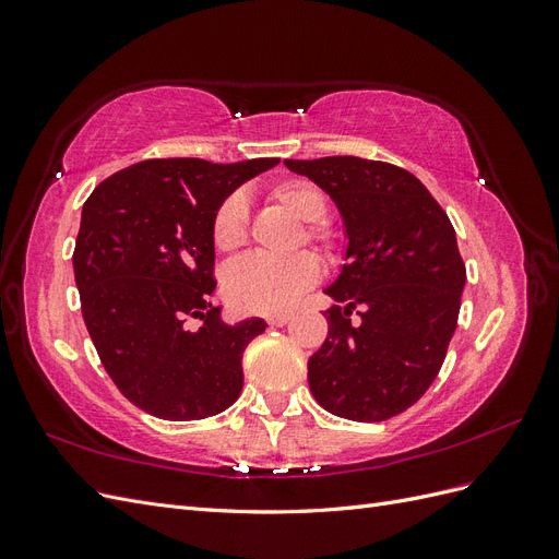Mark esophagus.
<instances>
[{
    "mask_svg": "<svg viewBox=\"0 0 559 559\" xmlns=\"http://www.w3.org/2000/svg\"><path fill=\"white\" fill-rule=\"evenodd\" d=\"M289 319H292V314H286V312L284 314H270L267 317V324L270 326H284Z\"/></svg>",
    "mask_w": 559,
    "mask_h": 559,
    "instance_id": "1",
    "label": "esophagus"
}]
</instances>
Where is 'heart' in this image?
<instances>
[{
	"label": "heart",
	"instance_id": "heart-1",
	"mask_svg": "<svg viewBox=\"0 0 559 559\" xmlns=\"http://www.w3.org/2000/svg\"><path fill=\"white\" fill-rule=\"evenodd\" d=\"M270 200L296 216L306 226V238L319 242L324 251L335 249L333 230L321 222L326 216L329 202L317 186L308 179H286L270 189ZM249 216L247 202L240 195L226 198L212 218V242L218 251H235L247 242ZM321 265L308 251L286 259H270L251 253L235 261L224 277L228 300L242 312L277 314L286 312L302 292L317 284Z\"/></svg>",
	"mask_w": 559,
	"mask_h": 559
}]
</instances>
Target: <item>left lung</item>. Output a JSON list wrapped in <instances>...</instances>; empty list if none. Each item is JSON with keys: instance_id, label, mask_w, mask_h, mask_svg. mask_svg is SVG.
<instances>
[{"instance_id": "8db88e82", "label": "left lung", "mask_w": 559, "mask_h": 559, "mask_svg": "<svg viewBox=\"0 0 559 559\" xmlns=\"http://www.w3.org/2000/svg\"><path fill=\"white\" fill-rule=\"evenodd\" d=\"M284 165L329 193L347 238L341 275L324 289L335 306L308 361L310 392L337 417H394L431 386L456 329L466 267L454 228L427 186L392 163L329 156Z\"/></svg>"}]
</instances>
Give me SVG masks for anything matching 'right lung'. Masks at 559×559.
<instances>
[{"label":"right lung","instance_id":"add662e5","mask_svg":"<svg viewBox=\"0 0 559 559\" xmlns=\"http://www.w3.org/2000/svg\"><path fill=\"white\" fill-rule=\"evenodd\" d=\"M277 163L142 160L83 205L72 257L83 321L109 378L144 413L189 421L238 401L242 354L265 321L226 324L212 306V218L238 186Z\"/></svg>","mask_w":559,"mask_h":559}]
</instances>
